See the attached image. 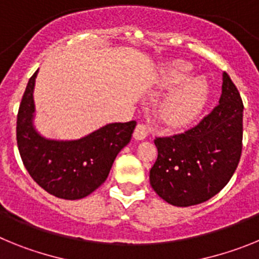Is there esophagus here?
<instances>
[{
  "label": "esophagus",
  "instance_id": "1",
  "mask_svg": "<svg viewBox=\"0 0 259 259\" xmlns=\"http://www.w3.org/2000/svg\"><path fill=\"white\" fill-rule=\"evenodd\" d=\"M149 134V127L143 123H137L136 128H135V132H134V137L136 140H144L146 136Z\"/></svg>",
  "mask_w": 259,
  "mask_h": 259
}]
</instances>
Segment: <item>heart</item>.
I'll list each match as a JSON object with an SVG mask.
<instances>
[{
  "instance_id": "obj_1",
  "label": "heart",
  "mask_w": 259,
  "mask_h": 259,
  "mask_svg": "<svg viewBox=\"0 0 259 259\" xmlns=\"http://www.w3.org/2000/svg\"><path fill=\"white\" fill-rule=\"evenodd\" d=\"M189 66L176 62L163 70L161 81L164 87L182 84L189 75ZM206 98V85L201 79H192L167 96L161 105V116L168 125L179 127L191 122L200 113Z\"/></svg>"
}]
</instances>
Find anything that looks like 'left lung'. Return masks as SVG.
<instances>
[{
    "label": "left lung",
    "instance_id": "obj_1",
    "mask_svg": "<svg viewBox=\"0 0 259 259\" xmlns=\"http://www.w3.org/2000/svg\"><path fill=\"white\" fill-rule=\"evenodd\" d=\"M241 96L227 72L219 104L194 127L182 134L155 137L158 157L150 185L175 206L198 205L226 187L242 150Z\"/></svg>",
    "mask_w": 259,
    "mask_h": 259
}]
</instances>
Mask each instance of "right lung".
<instances>
[{"label":"right lung","instance_id":"right-lung-1","mask_svg":"<svg viewBox=\"0 0 259 259\" xmlns=\"http://www.w3.org/2000/svg\"><path fill=\"white\" fill-rule=\"evenodd\" d=\"M36 75L37 71L28 80L18 110L19 154L32 179L48 193L79 200L106 180L115 157L131 140L136 122L111 123L80 140H47L32 125Z\"/></svg>","mask_w":259,"mask_h":259}]
</instances>
